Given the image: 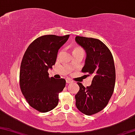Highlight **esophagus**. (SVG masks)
Here are the masks:
<instances>
[{"label": "esophagus", "mask_w": 135, "mask_h": 135, "mask_svg": "<svg viewBox=\"0 0 135 135\" xmlns=\"http://www.w3.org/2000/svg\"><path fill=\"white\" fill-rule=\"evenodd\" d=\"M66 82L67 83H71L73 82V81L70 79V78H66Z\"/></svg>", "instance_id": "34e87169"}]
</instances>
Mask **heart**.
I'll use <instances>...</instances> for the list:
<instances>
[{
    "instance_id": "obj_1",
    "label": "heart",
    "mask_w": 135,
    "mask_h": 135,
    "mask_svg": "<svg viewBox=\"0 0 135 135\" xmlns=\"http://www.w3.org/2000/svg\"><path fill=\"white\" fill-rule=\"evenodd\" d=\"M62 51L60 50L59 53V55L62 53ZM83 50L82 49V48H81L80 47H78V46H76V47H74L73 48L72 50V53L73 54H75V53H83Z\"/></svg>"
}]
</instances>
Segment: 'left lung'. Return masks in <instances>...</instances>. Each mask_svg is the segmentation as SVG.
<instances>
[{"mask_svg":"<svg viewBox=\"0 0 135 135\" xmlns=\"http://www.w3.org/2000/svg\"><path fill=\"white\" fill-rule=\"evenodd\" d=\"M75 40L86 54L81 71L93 76L89 86L77 83L80 90L75 95L76 106L81 113L92 115L104 109L113 95L116 79L114 60L110 49L98 39L76 36Z\"/></svg>","mask_w":135,"mask_h":135,"instance_id":"left-lung-1","label":"left lung"}]
</instances>
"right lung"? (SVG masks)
<instances>
[{"label":"right lung","mask_w":135,"mask_h":135,"mask_svg":"<svg viewBox=\"0 0 135 135\" xmlns=\"http://www.w3.org/2000/svg\"><path fill=\"white\" fill-rule=\"evenodd\" d=\"M69 36L42 35L30 44L22 58L20 90L30 107L40 112L45 113L55 108L59 93L65 86V80L50 78L48 70L55 65L59 49Z\"/></svg>","instance_id":"right-lung-1"}]
</instances>
